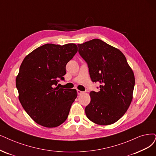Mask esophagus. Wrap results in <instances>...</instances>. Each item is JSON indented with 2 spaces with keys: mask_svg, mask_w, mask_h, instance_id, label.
<instances>
[{
  "mask_svg": "<svg viewBox=\"0 0 156 156\" xmlns=\"http://www.w3.org/2000/svg\"><path fill=\"white\" fill-rule=\"evenodd\" d=\"M77 93H78V94H82L83 93V92L80 90H77Z\"/></svg>",
  "mask_w": 156,
  "mask_h": 156,
  "instance_id": "1",
  "label": "esophagus"
}]
</instances>
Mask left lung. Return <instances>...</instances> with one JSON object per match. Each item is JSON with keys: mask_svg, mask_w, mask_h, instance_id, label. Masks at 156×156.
I'll return each mask as SVG.
<instances>
[{"mask_svg": "<svg viewBox=\"0 0 156 156\" xmlns=\"http://www.w3.org/2000/svg\"><path fill=\"white\" fill-rule=\"evenodd\" d=\"M78 53L87 63L91 80L99 82L100 91H91L85 107L87 117L98 125L116 122L132 100L134 74L125 55L100 39L78 44Z\"/></svg>", "mask_w": 156, "mask_h": 156, "instance_id": "8db88e82", "label": "left lung"}]
</instances>
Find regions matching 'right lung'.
I'll list each match as a JSON object with an SVG mask.
<instances>
[{"instance_id": "add662e5", "label": "right lung", "mask_w": 156, "mask_h": 156, "mask_svg": "<svg viewBox=\"0 0 156 156\" xmlns=\"http://www.w3.org/2000/svg\"><path fill=\"white\" fill-rule=\"evenodd\" d=\"M77 51L74 44H47L23 60L16 87L22 106L37 123L53 128L67 119L77 92L59 88L57 84L64 80L66 64Z\"/></svg>"}]
</instances>
